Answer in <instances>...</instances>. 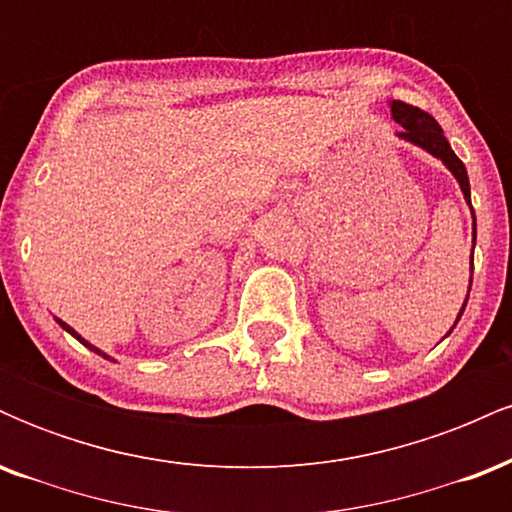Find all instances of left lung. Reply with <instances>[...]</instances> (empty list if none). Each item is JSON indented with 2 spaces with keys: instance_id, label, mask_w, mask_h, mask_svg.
Wrapping results in <instances>:
<instances>
[{
  "instance_id": "1",
  "label": "left lung",
  "mask_w": 512,
  "mask_h": 512,
  "mask_svg": "<svg viewBox=\"0 0 512 512\" xmlns=\"http://www.w3.org/2000/svg\"><path fill=\"white\" fill-rule=\"evenodd\" d=\"M390 110H392V120H395L397 125H402V132H397V137L404 139V142L421 146V149L428 151V154L440 158V161L445 163V168H448L450 173L457 178V182H460L464 202L472 207V192H469L467 168H464V163L455 156V151L450 149L448 139H445L443 129H440L438 122L433 120L428 113H424L421 108H414V105L402 103V101H392ZM472 216H474V211H472ZM472 226H474V243H477V219H474ZM469 289H472V279H469ZM464 305H467V298H464ZM464 305H462L460 315H457V320H460L464 313Z\"/></svg>"
}]
</instances>
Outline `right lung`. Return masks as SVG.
<instances>
[{
	"label": "right lung",
	"instance_id": "add662e5",
	"mask_svg": "<svg viewBox=\"0 0 512 512\" xmlns=\"http://www.w3.org/2000/svg\"><path fill=\"white\" fill-rule=\"evenodd\" d=\"M57 322H60V327H62V330H67L69 334H72V337H76V339H79V342H81V344H84V346H88V349H91V351H96V354H98V356H103V358H108V361H113V358H110L108 354H103V351H101V349H96V346H93V344H88V342H86V339H84V337H81V334H79V332H74V330H72V327H69V325H67V322H62V320H57Z\"/></svg>",
	"mask_w": 512,
	"mask_h": 512
}]
</instances>
